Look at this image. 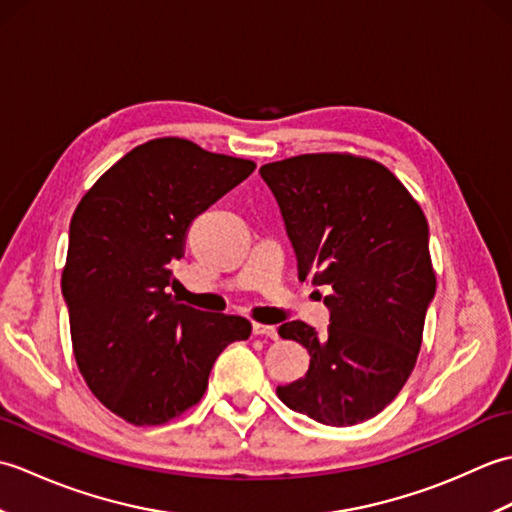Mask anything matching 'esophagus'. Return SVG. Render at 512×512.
Returning <instances> with one entry per match:
<instances>
[{
	"label": "esophagus",
	"mask_w": 512,
	"mask_h": 512,
	"mask_svg": "<svg viewBox=\"0 0 512 512\" xmlns=\"http://www.w3.org/2000/svg\"><path fill=\"white\" fill-rule=\"evenodd\" d=\"M253 334H257V336H268V339H279V332H277L275 325L253 323Z\"/></svg>",
	"instance_id": "34e87169"
}]
</instances>
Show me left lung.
<instances>
[{
    "label": "left lung",
    "mask_w": 512,
    "mask_h": 512,
    "mask_svg": "<svg viewBox=\"0 0 512 512\" xmlns=\"http://www.w3.org/2000/svg\"><path fill=\"white\" fill-rule=\"evenodd\" d=\"M259 173L284 217L299 279L330 290L328 334L303 321L279 328L310 352V367L277 396L330 427L374 418L413 372L436 295L427 217L394 173L367 158L306 154Z\"/></svg>",
    "instance_id": "8db88e82"
}]
</instances>
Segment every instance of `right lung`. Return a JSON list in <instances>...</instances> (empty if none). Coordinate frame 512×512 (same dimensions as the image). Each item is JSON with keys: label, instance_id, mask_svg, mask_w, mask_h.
Instances as JSON below:
<instances>
[{"label": "right lung", "instance_id": "add662e5", "mask_svg": "<svg viewBox=\"0 0 512 512\" xmlns=\"http://www.w3.org/2000/svg\"><path fill=\"white\" fill-rule=\"evenodd\" d=\"M255 171L191 140L138 145L96 180L70 222L61 292L74 358L92 394L151 427L200 402L215 358L250 336L233 314L173 299L171 264L191 222Z\"/></svg>", "mask_w": 512, "mask_h": 512}]
</instances>
